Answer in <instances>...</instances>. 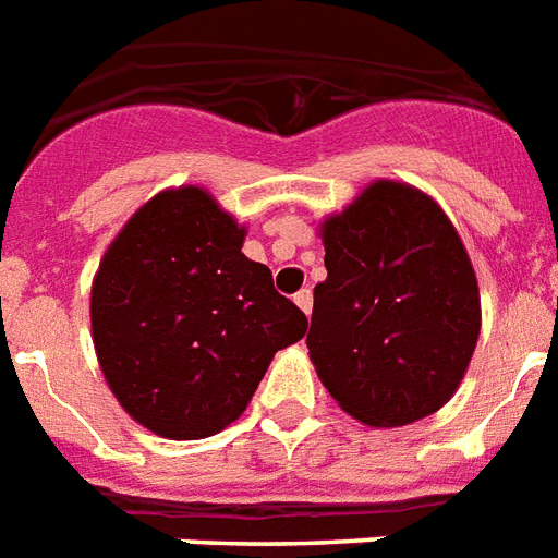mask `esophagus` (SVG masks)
I'll list each match as a JSON object with an SVG mask.
<instances>
[{
  "label": "esophagus",
  "instance_id": "obj_1",
  "mask_svg": "<svg viewBox=\"0 0 558 558\" xmlns=\"http://www.w3.org/2000/svg\"><path fill=\"white\" fill-rule=\"evenodd\" d=\"M293 302H296V305H300L305 314H311V307H314V293L307 291V288H302V291L293 296Z\"/></svg>",
  "mask_w": 558,
  "mask_h": 558
}]
</instances>
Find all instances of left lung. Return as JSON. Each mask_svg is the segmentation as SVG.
I'll use <instances>...</instances> for the list:
<instances>
[{
    "mask_svg": "<svg viewBox=\"0 0 558 558\" xmlns=\"http://www.w3.org/2000/svg\"><path fill=\"white\" fill-rule=\"evenodd\" d=\"M307 354L342 412L365 426L435 414L461 386L481 333L478 279L440 204L374 181L319 225Z\"/></svg>",
    "mask_w": 558,
    "mask_h": 558,
    "instance_id": "left-lung-1",
    "label": "left lung"
}]
</instances>
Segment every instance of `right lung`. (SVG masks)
<instances>
[{"instance_id": "add662e5", "label": "right lung", "mask_w": 558, "mask_h": 558, "mask_svg": "<svg viewBox=\"0 0 558 558\" xmlns=\"http://www.w3.org/2000/svg\"><path fill=\"white\" fill-rule=\"evenodd\" d=\"M239 225L204 186L153 195L102 253L92 340L111 395L169 440H202L242 417L276 351L307 319L242 253Z\"/></svg>"}]
</instances>
